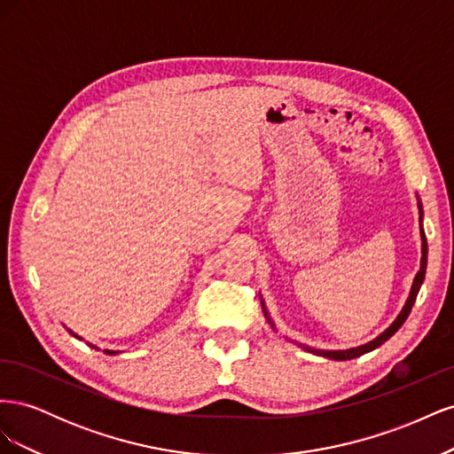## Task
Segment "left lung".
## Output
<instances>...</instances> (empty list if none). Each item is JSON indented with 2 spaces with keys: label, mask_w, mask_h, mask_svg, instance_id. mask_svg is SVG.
Instances as JSON below:
<instances>
[{
  "label": "left lung",
  "mask_w": 454,
  "mask_h": 454,
  "mask_svg": "<svg viewBox=\"0 0 454 454\" xmlns=\"http://www.w3.org/2000/svg\"><path fill=\"white\" fill-rule=\"evenodd\" d=\"M417 204H419L420 240H422V246H420V254H422V257H420V269H419L417 277H415V280H413V286H411V292H409V297H407V301H405V305H403V309L400 310V314L395 316V320H394L387 329H384V332H382L380 335H377L373 340H369V342H365V345H360V347H352V348H347V350H322V348H312V347H309V345H303V342H295V345H297L299 348H303V350H307V352H310V354H316V356H322V358H327V360L347 362V360L360 358V356H364V354H367V352H371V350L379 348L380 345H384V342H387V340L397 332V329H400V327L403 325V322L407 320V316H409L411 309H413V305H415V299H417L420 286H422V282H424L426 265H428V242H426V235H424V229H422L424 210H422V202H420V197H419V195H417ZM259 297H261V294H259ZM261 307H263V314H265V318H267L269 325L272 327V332H277V325H274V322H272V318H270V314H269V310H267V305H265L263 297H261Z\"/></svg>",
  "instance_id": "left-lung-1"
}]
</instances>
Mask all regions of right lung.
Returning <instances> with one entry per match:
<instances>
[{
	"label": "right lung",
	"instance_id": "1",
	"mask_svg": "<svg viewBox=\"0 0 454 454\" xmlns=\"http://www.w3.org/2000/svg\"><path fill=\"white\" fill-rule=\"evenodd\" d=\"M66 329H67V332H70V333H72V335H74L75 339H79V340H83V337H81V335H77V333H74L70 327H66ZM87 345H89V347H92V348H96V350H100L98 347H96V345H92V342H87ZM104 354H109V356H115V354H119V350H109V348H104Z\"/></svg>",
	"mask_w": 454,
	"mask_h": 454
}]
</instances>
